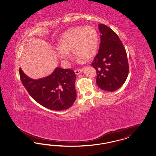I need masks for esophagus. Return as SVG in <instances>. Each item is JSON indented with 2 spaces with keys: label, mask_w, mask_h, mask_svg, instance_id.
Here are the masks:
<instances>
[{
  "label": "esophagus",
  "mask_w": 156,
  "mask_h": 156,
  "mask_svg": "<svg viewBox=\"0 0 156 156\" xmlns=\"http://www.w3.org/2000/svg\"><path fill=\"white\" fill-rule=\"evenodd\" d=\"M83 68H80V69H76L75 70V74L76 75H79V74H80V73H82V72L83 71Z\"/></svg>",
  "instance_id": "34e87169"
}]
</instances>
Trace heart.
Instances as JSON below:
<instances>
[{
    "label": "heart",
    "instance_id": "obj_1",
    "mask_svg": "<svg viewBox=\"0 0 156 156\" xmlns=\"http://www.w3.org/2000/svg\"><path fill=\"white\" fill-rule=\"evenodd\" d=\"M98 43V33L94 27H73L65 32L60 38L56 55L62 59H66L68 54L72 51L78 60L88 61L97 54Z\"/></svg>",
    "mask_w": 156,
    "mask_h": 156
}]
</instances>
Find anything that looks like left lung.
<instances>
[{
    "instance_id": "8db88e82",
    "label": "left lung",
    "mask_w": 156,
    "mask_h": 156,
    "mask_svg": "<svg viewBox=\"0 0 156 156\" xmlns=\"http://www.w3.org/2000/svg\"><path fill=\"white\" fill-rule=\"evenodd\" d=\"M101 34L98 52L91 64L96 70V83L104 90L113 92L124 84L129 73L124 46L115 32L100 24Z\"/></svg>"
}]
</instances>
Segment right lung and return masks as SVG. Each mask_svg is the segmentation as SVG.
<instances>
[{"label":"right lung","instance_id":"right-lung-1","mask_svg":"<svg viewBox=\"0 0 156 156\" xmlns=\"http://www.w3.org/2000/svg\"><path fill=\"white\" fill-rule=\"evenodd\" d=\"M21 81L36 101L53 111H62L72 107L76 98V76L71 69L58 67L49 76L33 80L19 68Z\"/></svg>","mask_w":156,"mask_h":156}]
</instances>
